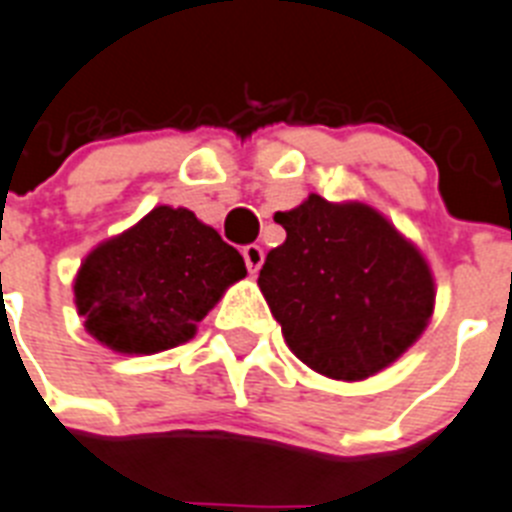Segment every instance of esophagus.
Returning a JSON list of instances; mask_svg holds the SVG:
<instances>
[{
	"label": "esophagus",
	"instance_id": "obj_1",
	"mask_svg": "<svg viewBox=\"0 0 512 512\" xmlns=\"http://www.w3.org/2000/svg\"><path fill=\"white\" fill-rule=\"evenodd\" d=\"M242 257H244V263H247L249 273H257V270L263 268L265 252H263V247H260V244H247V247L242 249Z\"/></svg>",
	"mask_w": 512,
	"mask_h": 512
}]
</instances>
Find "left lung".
I'll list each match as a JSON object with an SVG mask.
<instances>
[{
    "instance_id": "1",
    "label": "left lung",
    "mask_w": 512,
    "mask_h": 512,
    "mask_svg": "<svg viewBox=\"0 0 512 512\" xmlns=\"http://www.w3.org/2000/svg\"><path fill=\"white\" fill-rule=\"evenodd\" d=\"M273 218L286 242L268 252L257 286L307 367L364 380L422 336L435 304L432 273L377 210L309 195Z\"/></svg>"
}]
</instances>
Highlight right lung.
Returning a JSON list of instances; mask_svg holds the SVG:
<instances>
[{
	"mask_svg": "<svg viewBox=\"0 0 512 512\" xmlns=\"http://www.w3.org/2000/svg\"><path fill=\"white\" fill-rule=\"evenodd\" d=\"M247 276L242 255L192 210H150L85 257L75 281L90 336L122 354H156L195 336L226 286Z\"/></svg>",
	"mask_w": 512,
	"mask_h": 512,
	"instance_id": "1",
	"label": "right lung"
}]
</instances>
